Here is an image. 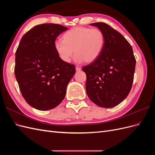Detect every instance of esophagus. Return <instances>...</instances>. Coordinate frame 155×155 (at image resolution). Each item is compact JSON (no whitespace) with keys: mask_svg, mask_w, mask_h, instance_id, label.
I'll return each mask as SVG.
<instances>
[{"mask_svg":"<svg viewBox=\"0 0 155 155\" xmlns=\"http://www.w3.org/2000/svg\"><path fill=\"white\" fill-rule=\"evenodd\" d=\"M76 71H77V72H79V71H80V70H81V68L80 67H76Z\"/></svg>","mask_w":155,"mask_h":155,"instance_id":"esophagus-1","label":"esophagus"}]
</instances>
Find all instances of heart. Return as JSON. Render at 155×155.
Here are the masks:
<instances>
[{"label": "heart", "instance_id": "1", "mask_svg": "<svg viewBox=\"0 0 155 155\" xmlns=\"http://www.w3.org/2000/svg\"><path fill=\"white\" fill-rule=\"evenodd\" d=\"M105 42V35L97 28L75 27L63 35V41L56 40L54 48L60 59L69 63L73 56L78 63L94 61L100 55Z\"/></svg>", "mask_w": 155, "mask_h": 155}]
</instances>
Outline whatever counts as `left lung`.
Returning <instances> with one entry per match:
<instances>
[{
    "mask_svg": "<svg viewBox=\"0 0 155 155\" xmlns=\"http://www.w3.org/2000/svg\"><path fill=\"white\" fill-rule=\"evenodd\" d=\"M91 25L104 32L105 42L97 59L83 67L87 76V94L97 106L113 107L131 90L136 59L132 46L120 32L104 22Z\"/></svg>",
    "mask_w": 155,
    "mask_h": 155,
    "instance_id": "8db88e82",
    "label": "left lung"
}]
</instances>
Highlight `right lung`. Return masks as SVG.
I'll return each instance as SVG.
<instances>
[{
	"label": "right lung",
	"instance_id": "1",
	"mask_svg": "<svg viewBox=\"0 0 155 155\" xmlns=\"http://www.w3.org/2000/svg\"><path fill=\"white\" fill-rule=\"evenodd\" d=\"M67 29L51 23L37 25L22 36L16 50L15 78L23 97L37 110L59 105L76 73L75 65L63 62L54 48L56 38Z\"/></svg>",
	"mask_w": 155,
	"mask_h": 155
}]
</instances>
